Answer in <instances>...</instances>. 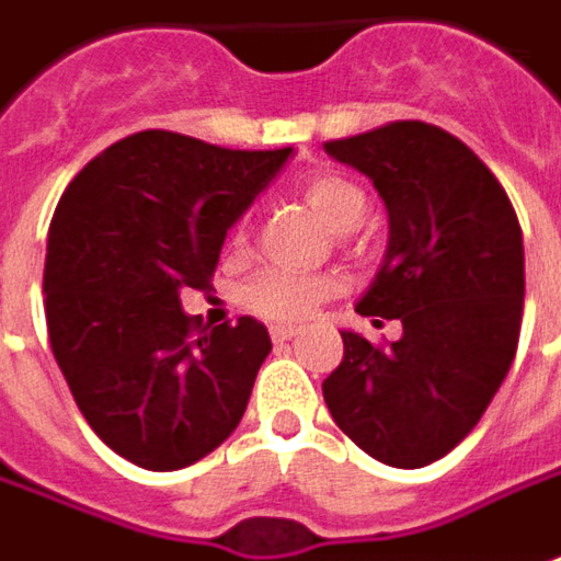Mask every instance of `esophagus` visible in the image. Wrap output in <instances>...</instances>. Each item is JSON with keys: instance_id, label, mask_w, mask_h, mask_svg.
<instances>
[{"instance_id": "34e87169", "label": "esophagus", "mask_w": 561, "mask_h": 561, "mask_svg": "<svg viewBox=\"0 0 561 561\" xmlns=\"http://www.w3.org/2000/svg\"><path fill=\"white\" fill-rule=\"evenodd\" d=\"M293 336H296V328H293V324H274V328H271V340H274V343H284V340H293Z\"/></svg>"}]
</instances>
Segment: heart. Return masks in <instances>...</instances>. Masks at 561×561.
<instances>
[{"label":"heart","instance_id":"obj_1","mask_svg":"<svg viewBox=\"0 0 561 561\" xmlns=\"http://www.w3.org/2000/svg\"><path fill=\"white\" fill-rule=\"evenodd\" d=\"M302 199L321 215V221L336 233H353L368 218V196L358 184L340 174H314L302 184ZM233 243L247 247V230L240 227ZM334 284L328 277L296 274V271L268 268L255 274L243 290V302L249 312L262 314L268 321H299L312 312L314 306L331 296Z\"/></svg>","mask_w":561,"mask_h":561}]
</instances>
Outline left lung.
Listing matches in <instances>:
<instances>
[{"mask_svg":"<svg viewBox=\"0 0 561 561\" xmlns=\"http://www.w3.org/2000/svg\"><path fill=\"white\" fill-rule=\"evenodd\" d=\"M387 205V252L356 312L399 318L375 346L340 331L343 362L321 390L336 427L393 468L437 462L481 421L518 350L525 247L506 190L462 140L397 121L334 140Z\"/></svg>","mask_w":561,"mask_h":561,"instance_id":"1","label":"left lung"}]
</instances>
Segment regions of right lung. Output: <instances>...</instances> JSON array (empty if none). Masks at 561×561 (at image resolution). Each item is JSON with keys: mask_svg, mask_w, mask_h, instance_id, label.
I'll return each instance as SVG.
<instances>
[{"mask_svg": "<svg viewBox=\"0 0 561 561\" xmlns=\"http://www.w3.org/2000/svg\"><path fill=\"white\" fill-rule=\"evenodd\" d=\"M293 149H221L171 130L108 146L61 193L46 247L55 362L99 440L149 471L199 462L237 431L271 336L240 318L193 334L230 227Z\"/></svg>", "mask_w": 561, "mask_h": 561, "instance_id": "right-lung-1", "label": "right lung"}]
</instances>
